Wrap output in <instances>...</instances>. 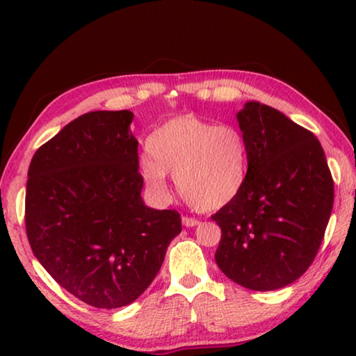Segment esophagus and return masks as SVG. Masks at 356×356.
Here are the masks:
<instances>
[{
  "label": "esophagus",
  "instance_id": "obj_1",
  "mask_svg": "<svg viewBox=\"0 0 356 356\" xmlns=\"http://www.w3.org/2000/svg\"><path fill=\"white\" fill-rule=\"evenodd\" d=\"M181 222H183L184 227H196V225H199V220H196V218H193V217H183Z\"/></svg>",
  "mask_w": 356,
  "mask_h": 356
}]
</instances>
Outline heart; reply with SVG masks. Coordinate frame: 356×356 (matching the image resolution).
I'll use <instances>...</instances> for the list:
<instances>
[{"instance_id": "b5f03b06", "label": "heart", "mask_w": 356, "mask_h": 356, "mask_svg": "<svg viewBox=\"0 0 356 356\" xmlns=\"http://www.w3.org/2000/svg\"><path fill=\"white\" fill-rule=\"evenodd\" d=\"M139 172L145 186L162 196L167 173L197 211H218L240 196L248 177V143L235 126H216L196 115L167 121L149 136Z\"/></svg>"}]
</instances>
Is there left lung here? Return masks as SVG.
<instances>
[{"label": "left lung", "instance_id": "8db88e82", "mask_svg": "<svg viewBox=\"0 0 356 356\" xmlns=\"http://www.w3.org/2000/svg\"><path fill=\"white\" fill-rule=\"evenodd\" d=\"M236 121L248 143V177L240 196L212 216L222 230L216 262L245 289L277 290L316 257L334 181L316 136L282 111L251 100Z\"/></svg>", "mask_w": 356, "mask_h": 356}]
</instances>
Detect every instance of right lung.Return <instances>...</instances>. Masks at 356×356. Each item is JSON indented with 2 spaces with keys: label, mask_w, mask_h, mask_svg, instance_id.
<instances>
[{
  "label": "right lung",
  "mask_w": 356,
  "mask_h": 356,
  "mask_svg": "<svg viewBox=\"0 0 356 356\" xmlns=\"http://www.w3.org/2000/svg\"><path fill=\"white\" fill-rule=\"evenodd\" d=\"M133 111H90L32 157L26 230L33 254L63 289L95 308L133 303L181 232L177 211L144 204Z\"/></svg>",
  "instance_id": "obj_1"
}]
</instances>
